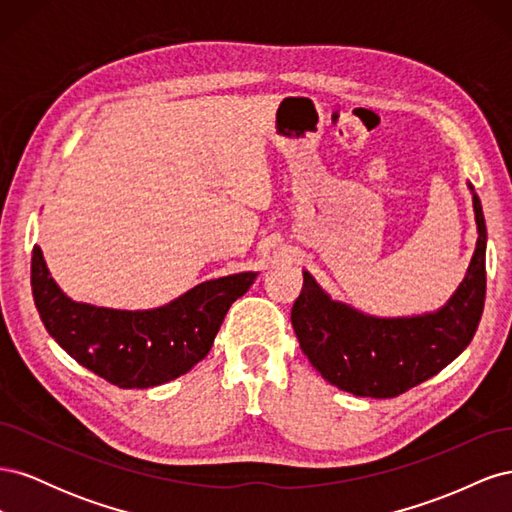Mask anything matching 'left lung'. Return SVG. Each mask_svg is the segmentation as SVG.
Returning a JSON list of instances; mask_svg holds the SVG:
<instances>
[{
	"label": "left lung",
	"mask_w": 512,
	"mask_h": 512,
	"mask_svg": "<svg viewBox=\"0 0 512 512\" xmlns=\"http://www.w3.org/2000/svg\"><path fill=\"white\" fill-rule=\"evenodd\" d=\"M472 190L478 241L466 277L433 314L410 318L367 316L333 301L312 275L292 305V329L318 374L356 397L386 399L429 380L468 348L485 307L487 228Z\"/></svg>",
	"instance_id": "obj_1"
}]
</instances>
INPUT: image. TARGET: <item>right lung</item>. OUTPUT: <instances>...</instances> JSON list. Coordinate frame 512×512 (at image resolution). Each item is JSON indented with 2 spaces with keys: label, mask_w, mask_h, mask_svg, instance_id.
I'll return each mask as SVG.
<instances>
[{
  "label": "right lung",
  "mask_w": 512,
  "mask_h": 512,
  "mask_svg": "<svg viewBox=\"0 0 512 512\" xmlns=\"http://www.w3.org/2000/svg\"><path fill=\"white\" fill-rule=\"evenodd\" d=\"M256 275L220 277L168 305L128 312L68 299L46 269L40 247L32 252V292L46 331L76 363L119 389H149L188 374L209 354L228 307Z\"/></svg>",
  "instance_id": "obj_1"
}]
</instances>
